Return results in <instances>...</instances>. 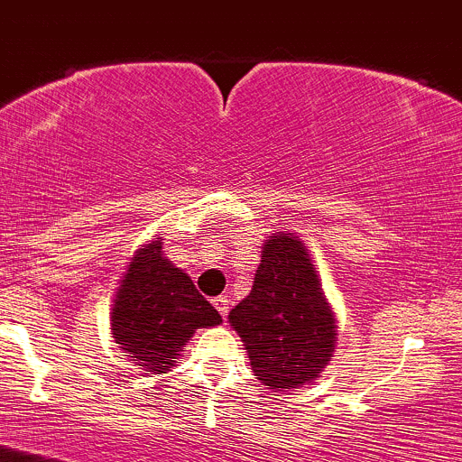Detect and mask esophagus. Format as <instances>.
I'll list each match as a JSON object with an SVG mask.
<instances>
[{
	"instance_id": "esophagus-1",
	"label": "esophagus",
	"mask_w": 462,
	"mask_h": 462,
	"mask_svg": "<svg viewBox=\"0 0 462 462\" xmlns=\"http://www.w3.org/2000/svg\"><path fill=\"white\" fill-rule=\"evenodd\" d=\"M229 304H231V300H229V298H226V296L213 298V307H216L217 311H220L222 318L229 316Z\"/></svg>"
}]
</instances>
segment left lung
I'll return each instance as SVG.
<instances>
[{
  "label": "left lung",
  "mask_w": 462,
  "mask_h": 462,
  "mask_svg": "<svg viewBox=\"0 0 462 462\" xmlns=\"http://www.w3.org/2000/svg\"><path fill=\"white\" fill-rule=\"evenodd\" d=\"M263 249L254 289L231 309L229 322L258 380L273 392L298 389L331 360L336 322L300 242L273 233Z\"/></svg>",
  "instance_id": "obj_1"
}]
</instances>
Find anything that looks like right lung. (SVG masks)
<instances>
[{
    "instance_id": "add662e5",
    "label": "right lung",
    "mask_w": 462,
    "mask_h": 462,
    "mask_svg": "<svg viewBox=\"0 0 462 462\" xmlns=\"http://www.w3.org/2000/svg\"><path fill=\"white\" fill-rule=\"evenodd\" d=\"M220 322L191 278L162 258L160 237L137 251L117 291L111 327L120 349L140 360V367L171 372L193 331Z\"/></svg>"
}]
</instances>
